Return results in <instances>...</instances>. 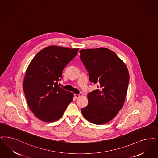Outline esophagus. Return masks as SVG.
<instances>
[{
	"label": "esophagus",
	"instance_id": "obj_1",
	"mask_svg": "<svg viewBox=\"0 0 158 158\" xmlns=\"http://www.w3.org/2000/svg\"><path fill=\"white\" fill-rule=\"evenodd\" d=\"M75 97L76 98H79V97H81V96H83V94H79V95H77V94H75Z\"/></svg>",
	"mask_w": 158,
	"mask_h": 158
}]
</instances>
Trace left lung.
<instances>
[{
    "label": "left lung",
    "mask_w": 158,
    "mask_h": 158,
    "mask_svg": "<svg viewBox=\"0 0 158 158\" xmlns=\"http://www.w3.org/2000/svg\"><path fill=\"white\" fill-rule=\"evenodd\" d=\"M80 57L89 72L90 81L98 89L88 94V105L81 109L89 122L102 125L112 120L123 107L129 74L125 63L105 48L80 51Z\"/></svg>",
    "instance_id": "8db88e82"
}]
</instances>
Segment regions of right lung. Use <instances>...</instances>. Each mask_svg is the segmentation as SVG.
Returning a JSON list of instances; mask_svg holds the SVG:
<instances>
[{
	"mask_svg": "<svg viewBox=\"0 0 158 158\" xmlns=\"http://www.w3.org/2000/svg\"><path fill=\"white\" fill-rule=\"evenodd\" d=\"M78 48L50 46L39 51L27 69L23 88L28 106L39 120L59 119L74 94L57 84L66 66L76 56Z\"/></svg>",
	"mask_w": 158,
	"mask_h": 158,
	"instance_id": "right-lung-1",
	"label": "right lung"
}]
</instances>
